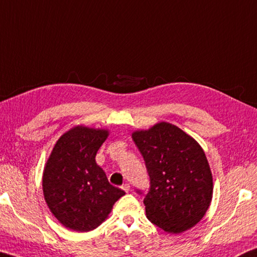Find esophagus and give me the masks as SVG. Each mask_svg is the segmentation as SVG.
I'll return each mask as SVG.
<instances>
[{"label": "esophagus", "mask_w": 257, "mask_h": 257, "mask_svg": "<svg viewBox=\"0 0 257 257\" xmlns=\"http://www.w3.org/2000/svg\"><path fill=\"white\" fill-rule=\"evenodd\" d=\"M122 190L124 191V192H129V191H130V185L128 183H124L122 185Z\"/></svg>", "instance_id": "34e87169"}]
</instances>
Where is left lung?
Returning <instances> with one entry per match:
<instances>
[{"label": "left lung", "mask_w": 257, "mask_h": 257, "mask_svg": "<svg viewBox=\"0 0 257 257\" xmlns=\"http://www.w3.org/2000/svg\"><path fill=\"white\" fill-rule=\"evenodd\" d=\"M133 139L151 179L144 199L148 220L170 234L197 225L209 209L213 192L212 173L202 147L165 121L135 130Z\"/></svg>", "instance_id": "8db88e82"}]
</instances>
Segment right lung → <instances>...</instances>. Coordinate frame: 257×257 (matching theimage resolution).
<instances>
[{"label":"right lung","mask_w":257,"mask_h":257,"mask_svg":"<svg viewBox=\"0 0 257 257\" xmlns=\"http://www.w3.org/2000/svg\"><path fill=\"white\" fill-rule=\"evenodd\" d=\"M108 129L78 124L56 142L43 173L45 201L55 218L68 229L86 232L109 217L124 191L111 185L96 164Z\"/></svg>","instance_id":"obj_1"}]
</instances>
